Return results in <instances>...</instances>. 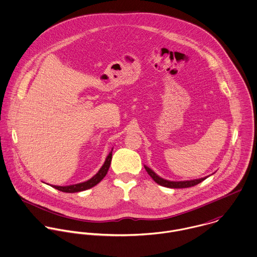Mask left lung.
<instances>
[{
  "mask_svg": "<svg viewBox=\"0 0 257 257\" xmlns=\"http://www.w3.org/2000/svg\"><path fill=\"white\" fill-rule=\"evenodd\" d=\"M145 168L147 170L148 175L159 185L161 186H164V187H167V188H188V187H192V186H195L197 184L201 183L202 181H204L207 177H204V178H201V179H195V180H190V181H178V182H175V181H168V180H165V179H162L161 177H159L158 175H156L150 168H148L147 166L145 165Z\"/></svg>",
  "mask_w": 257,
  "mask_h": 257,
  "instance_id": "1",
  "label": "left lung"
}]
</instances>
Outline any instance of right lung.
<instances>
[{"instance_id": "obj_1", "label": "right lung", "mask_w": 257, "mask_h": 257, "mask_svg": "<svg viewBox=\"0 0 257 257\" xmlns=\"http://www.w3.org/2000/svg\"><path fill=\"white\" fill-rule=\"evenodd\" d=\"M111 152L112 149L109 153V155L106 158V161L104 163V165L101 167V169L99 170V172L92 177L90 180L83 182V183L75 184V185H69V186H55V185H51L53 188L61 191V192H65V193H76V192H81V191H85L87 189H90L92 187H94L95 185L100 183L102 181V179L107 175L108 170L110 168V161H111Z\"/></svg>"}]
</instances>
